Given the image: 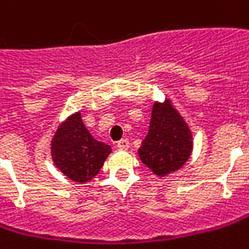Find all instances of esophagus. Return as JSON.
<instances>
[{
    "label": "esophagus",
    "instance_id": "1",
    "mask_svg": "<svg viewBox=\"0 0 249 249\" xmlns=\"http://www.w3.org/2000/svg\"><path fill=\"white\" fill-rule=\"evenodd\" d=\"M117 148L123 149V151H126L129 148V141L128 139H121L120 142H117Z\"/></svg>",
    "mask_w": 249,
    "mask_h": 249
}]
</instances>
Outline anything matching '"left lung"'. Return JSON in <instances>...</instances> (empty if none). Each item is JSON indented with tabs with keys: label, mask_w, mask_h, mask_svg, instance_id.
I'll list each match as a JSON object with an SVG mask.
<instances>
[{
	"label": "left lung",
	"mask_w": 249,
	"mask_h": 249,
	"mask_svg": "<svg viewBox=\"0 0 249 249\" xmlns=\"http://www.w3.org/2000/svg\"><path fill=\"white\" fill-rule=\"evenodd\" d=\"M193 152V135L183 115L166 97L152 106L148 135L138 149L139 159L158 178L183 168Z\"/></svg>",
	"instance_id": "obj_1"
}]
</instances>
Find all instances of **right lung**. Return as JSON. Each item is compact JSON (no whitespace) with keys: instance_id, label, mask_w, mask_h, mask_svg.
Segmentation results:
<instances>
[{"instance_id":"add662e5","label":"right lung","mask_w":249,"mask_h":249,"mask_svg":"<svg viewBox=\"0 0 249 249\" xmlns=\"http://www.w3.org/2000/svg\"><path fill=\"white\" fill-rule=\"evenodd\" d=\"M111 154V146L90 134L77 111L59 124L51 142L53 163L66 178L87 183L95 178Z\"/></svg>"}]
</instances>
